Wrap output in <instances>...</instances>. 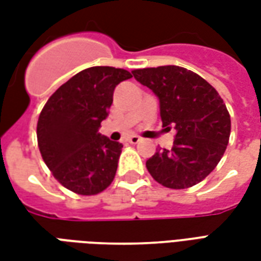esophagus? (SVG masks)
I'll return each mask as SVG.
<instances>
[{
	"label": "esophagus",
	"mask_w": 261,
	"mask_h": 261,
	"mask_svg": "<svg viewBox=\"0 0 261 261\" xmlns=\"http://www.w3.org/2000/svg\"><path fill=\"white\" fill-rule=\"evenodd\" d=\"M127 141L130 142V144H138V142L141 141V138L138 136H130L127 138Z\"/></svg>",
	"instance_id": "34e87169"
}]
</instances>
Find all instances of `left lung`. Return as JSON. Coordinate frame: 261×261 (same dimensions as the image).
Here are the masks:
<instances>
[{
    "label": "left lung",
    "mask_w": 261,
    "mask_h": 261,
    "mask_svg": "<svg viewBox=\"0 0 261 261\" xmlns=\"http://www.w3.org/2000/svg\"><path fill=\"white\" fill-rule=\"evenodd\" d=\"M133 75L159 97L164 127L176 130L172 149L159 148L147 161L148 172L175 190L204 180L229 142L230 116L222 97L200 75L177 65L134 69Z\"/></svg>",
    "instance_id": "obj_1"
}]
</instances>
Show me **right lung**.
Masks as SVG:
<instances>
[{
  "label": "right lung",
  "mask_w": 261,
  "mask_h": 261,
  "mask_svg": "<svg viewBox=\"0 0 261 261\" xmlns=\"http://www.w3.org/2000/svg\"><path fill=\"white\" fill-rule=\"evenodd\" d=\"M131 76L123 68L91 67L48 97L37 120V145L65 189L95 196L112 185L123 145L97 130L108 117L114 88Z\"/></svg>",
  "instance_id": "right-lung-1"
}]
</instances>
